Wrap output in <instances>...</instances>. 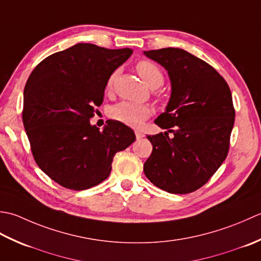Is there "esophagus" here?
<instances>
[{
    "instance_id": "1",
    "label": "esophagus",
    "mask_w": 261,
    "mask_h": 261,
    "mask_svg": "<svg viewBox=\"0 0 261 261\" xmlns=\"http://www.w3.org/2000/svg\"><path fill=\"white\" fill-rule=\"evenodd\" d=\"M135 135H136V138H137V140H140V138H143V137H144V134H143V133H142V132H140V130H136V132H135Z\"/></svg>"
}]
</instances>
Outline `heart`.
<instances>
[{"label": "heart", "instance_id": "1", "mask_svg": "<svg viewBox=\"0 0 261 261\" xmlns=\"http://www.w3.org/2000/svg\"><path fill=\"white\" fill-rule=\"evenodd\" d=\"M136 71L146 83L147 87L151 89H158L164 82L163 72L158 64L148 60H141L136 63ZM118 71H115L108 79L107 91H111L114 88V83L118 76ZM151 114V109L148 106L143 103L134 102H123L117 103L110 110V116L115 120H118L127 126L137 127L142 124Z\"/></svg>", "mask_w": 261, "mask_h": 261}]
</instances>
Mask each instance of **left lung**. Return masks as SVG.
<instances>
[{"label":"left lung","mask_w":261,"mask_h":261,"mask_svg":"<svg viewBox=\"0 0 261 261\" xmlns=\"http://www.w3.org/2000/svg\"><path fill=\"white\" fill-rule=\"evenodd\" d=\"M144 54L168 71L172 92L166 113L154 121L166 132L147 136L153 150L143 170L158 188L193 193L227 155L236 117L231 90L214 67L184 49Z\"/></svg>","instance_id":"obj_1"}]
</instances>
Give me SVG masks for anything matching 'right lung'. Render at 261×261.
I'll use <instances>...</instances> for the list:
<instances>
[{
  "instance_id": "right-lung-1",
  "label": "right lung",
  "mask_w": 261,
  "mask_h": 261,
  "mask_svg": "<svg viewBox=\"0 0 261 261\" xmlns=\"http://www.w3.org/2000/svg\"><path fill=\"white\" fill-rule=\"evenodd\" d=\"M130 48L76 44L42 60L23 91L22 121L36 163L62 187L84 190L107 179L115 154L136 140L128 126L90 124L108 79Z\"/></svg>"
}]
</instances>
